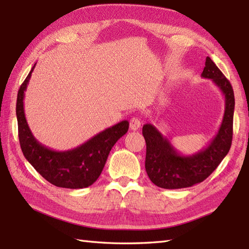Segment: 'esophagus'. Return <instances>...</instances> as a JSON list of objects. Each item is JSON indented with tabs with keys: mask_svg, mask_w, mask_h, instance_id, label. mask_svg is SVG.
<instances>
[{
	"mask_svg": "<svg viewBox=\"0 0 249 249\" xmlns=\"http://www.w3.org/2000/svg\"><path fill=\"white\" fill-rule=\"evenodd\" d=\"M141 126V122L138 118H136V116H134V118L130 119V123H129V127L131 130H137L139 129Z\"/></svg>",
	"mask_w": 249,
	"mask_h": 249,
	"instance_id": "1",
	"label": "esophagus"
}]
</instances>
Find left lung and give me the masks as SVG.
Returning <instances> with one entry per match:
<instances>
[{
	"mask_svg": "<svg viewBox=\"0 0 249 249\" xmlns=\"http://www.w3.org/2000/svg\"><path fill=\"white\" fill-rule=\"evenodd\" d=\"M201 77L211 79L225 96V113L218 133L203 150L182 155L154 125L142 127L146 143L145 170L156 186L166 189L190 187L203 182L228 154L232 142L234 93L228 79L211 57H206Z\"/></svg>",
	"mask_w": 249,
	"mask_h": 249,
	"instance_id": "obj_1",
	"label": "left lung"
}]
</instances>
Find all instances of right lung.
<instances>
[{"label": "right lung", "mask_w": 249, "mask_h": 249, "mask_svg": "<svg viewBox=\"0 0 249 249\" xmlns=\"http://www.w3.org/2000/svg\"><path fill=\"white\" fill-rule=\"evenodd\" d=\"M35 65L36 63L21 84L16 105L18 135L23 155L41 177L57 187L79 189L91 186L102 173L115 142L127 133L128 121H122L100 131L72 150L54 151L39 143L29 127L23 107L24 92Z\"/></svg>", "instance_id": "right-lung-1"}]
</instances>
